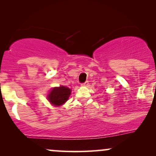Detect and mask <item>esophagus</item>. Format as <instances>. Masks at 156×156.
Instances as JSON below:
<instances>
[{
	"label": "esophagus",
	"mask_w": 156,
	"mask_h": 156,
	"mask_svg": "<svg viewBox=\"0 0 156 156\" xmlns=\"http://www.w3.org/2000/svg\"><path fill=\"white\" fill-rule=\"evenodd\" d=\"M88 84H89L88 81H86L85 83H81V86H82V87H87V86H88Z\"/></svg>",
	"instance_id": "34e87169"
}]
</instances>
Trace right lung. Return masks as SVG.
<instances>
[{"label": "right lung", "instance_id": "add662e5", "mask_svg": "<svg viewBox=\"0 0 156 156\" xmlns=\"http://www.w3.org/2000/svg\"><path fill=\"white\" fill-rule=\"evenodd\" d=\"M71 94V89L68 87L60 86L54 87L48 94V100L54 106H60L66 103Z\"/></svg>", "mask_w": 156, "mask_h": 156}]
</instances>
